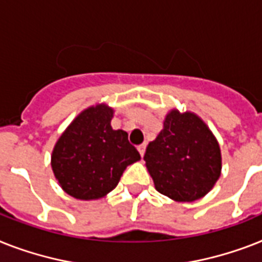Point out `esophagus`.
I'll use <instances>...</instances> for the list:
<instances>
[{
	"instance_id": "esophagus-1",
	"label": "esophagus",
	"mask_w": 262,
	"mask_h": 262,
	"mask_svg": "<svg viewBox=\"0 0 262 262\" xmlns=\"http://www.w3.org/2000/svg\"><path fill=\"white\" fill-rule=\"evenodd\" d=\"M145 148H146L145 144H141V145L137 146V149H138V152H140V155H141V157L144 156V153H145Z\"/></svg>"
}]
</instances>
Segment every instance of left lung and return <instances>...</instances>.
Segmentation results:
<instances>
[{
    "instance_id": "obj_1",
    "label": "left lung",
    "mask_w": 262,
    "mask_h": 262,
    "mask_svg": "<svg viewBox=\"0 0 262 262\" xmlns=\"http://www.w3.org/2000/svg\"><path fill=\"white\" fill-rule=\"evenodd\" d=\"M146 168L155 188L176 202H193L210 192L222 169L220 144L201 117L171 110L156 140L148 144Z\"/></svg>"
}]
</instances>
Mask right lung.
I'll return each instance as SVG.
<instances>
[{
    "label": "right lung",
    "instance_id": "add662e5",
    "mask_svg": "<svg viewBox=\"0 0 262 262\" xmlns=\"http://www.w3.org/2000/svg\"><path fill=\"white\" fill-rule=\"evenodd\" d=\"M114 110L98 103L83 110L59 137L51 167L63 191L80 201L113 191L127 165L141 159L124 130L110 125Z\"/></svg>",
    "mask_w": 262,
    "mask_h": 262
}]
</instances>
